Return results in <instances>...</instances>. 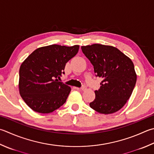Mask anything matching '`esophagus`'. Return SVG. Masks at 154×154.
I'll return each mask as SVG.
<instances>
[{
    "mask_svg": "<svg viewBox=\"0 0 154 154\" xmlns=\"http://www.w3.org/2000/svg\"><path fill=\"white\" fill-rule=\"evenodd\" d=\"M80 89L82 90V91H85V90L86 89V86L85 85H84L82 86V87H81Z\"/></svg>",
    "mask_w": 154,
    "mask_h": 154,
    "instance_id": "1",
    "label": "esophagus"
}]
</instances>
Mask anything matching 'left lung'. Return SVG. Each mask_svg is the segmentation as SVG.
Returning <instances> with one entry per match:
<instances>
[{"mask_svg": "<svg viewBox=\"0 0 154 154\" xmlns=\"http://www.w3.org/2000/svg\"><path fill=\"white\" fill-rule=\"evenodd\" d=\"M81 49L93 66L95 76L103 78L90 106L105 115L118 111L131 97L135 86L137 76L132 61L112 46L95 43Z\"/></svg>", "mask_w": 154, "mask_h": 154, "instance_id": "obj_1", "label": "left lung"}]
</instances>
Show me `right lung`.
<instances>
[{"label":"right lung","mask_w":154,"mask_h":154,"mask_svg":"<svg viewBox=\"0 0 154 154\" xmlns=\"http://www.w3.org/2000/svg\"><path fill=\"white\" fill-rule=\"evenodd\" d=\"M78 45H50L39 48L27 57L19 69V92L34 111L50 113L66 103L71 88L58 80L66 63L76 55Z\"/></svg>","instance_id":"obj_1"}]
</instances>
